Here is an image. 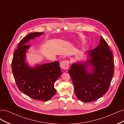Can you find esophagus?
Returning <instances> with one entry per match:
<instances>
[{"label": "esophagus", "instance_id": "esophagus-1", "mask_svg": "<svg viewBox=\"0 0 124 124\" xmlns=\"http://www.w3.org/2000/svg\"><path fill=\"white\" fill-rule=\"evenodd\" d=\"M70 62L67 60H63L60 62V66L62 69L64 70L68 69L69 66Z\"/></svg>", "mask_w": 124, "mask_h": 124}]
</instances>
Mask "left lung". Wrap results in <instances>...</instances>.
<instances>
[{"label":"left lung","instance_id":"8db88e82","mask_svg":"<svg viewBox=\"0 0 124 124\" xmlns=\"http://www.w3.org/2000/svg\"><path fill=\"white\" fill-rule=\"evenodd\" d=\"M86 53V60L73 63L69 73L78 98L83 102H91L108 91L113 76L114 62L109 45L101 37L99 45Z\"/></svg>","mask_w":124,"mask_h":124}]
</instances>
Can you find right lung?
I'll use <instances>...</instances> for the list:
<instances>
[{
  "label": "right lung",
  "mask_w": 124,
  "mask_h": 124,
  "mask_svg": "<svg viewBox=\"0 0 124 124\" xmlns=\"http://www.w3.org/2000/svg\"><path fill=\"white\" fill-rule=\"evenodd\" d=\"M43 33H31L20 41L14 53L12 70L16 85L22 92L33 99L46 101L56 93L54 83L62 74L59 62L37 64L32 67L26 62V53L30 47L26 44Z\"/></svg>",
  "instance_id": "add662e5"
}]
</instances>
